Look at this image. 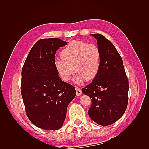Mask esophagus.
<instances>
[{
  "instance_id": "34e87169",
  "label": "esophagus",
  "mask_w": 149,
  "mask_h": 149,
  "mask_svg": "<svg viewBox=\"0 0 149 149\" xmlns=\"http://www.w3.org/2000/svg\"><path fill=\"white\" fill-rule=\"evenodd\" d=\"M75 89H76V94H77L78 96H79L81 94H82V91L78 87H75Z\"/></svg>"
}]
</instances>
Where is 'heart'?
Returning a JSON list of instances; mask_svg holds the SVG:
<instances>
[{
  "label": "heart",
  "instance_id": "b5f03b06",
  "mask_svg": "<svg viewBox=\"0 0 149 149\" xmlns=\"http://www.w3.org/2000/svg\"><path fill=\"white\" fill-rule=\"evenodd\" d=\"M60 55L61 58L55 60L54 65L58 75L65 81L70 79L74 70L77 71L74 79L76 83L93 79L100 70L101 51L94 43L80 40L70 42L62 49Z\"/></svg>",
  "mask_w": 149,
  "mask_h": 149
}]
</instances>
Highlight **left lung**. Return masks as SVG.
I'll return each mask as SVG.
<instances>
[{
  "label": "left lung",
  "mask_w": 149,
  "mask_h": 149,
  "mask_svg": "<svg viewBox=\"0 0 149 149\" xmlns=\"http://www.w3.org/2000/svg\"><path fill=\"white\" fill-rule=\"evenodd\" d=\"M92 35L97 39L101 51L100 68L92 83L81 91L92 101L88 110L90 118L107 126L124 114L128 104L129 81L123 59L114 45L101 34Z\"/></svg>",
  "instance_id": "left-lung-1"
}]
</instances>
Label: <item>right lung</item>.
<instances>
[{
	"mask_svg": "<svg viewBox=\"0 0 149 149\" xmlns=\"http://www.w3.org/2000/svg\"><path fill=\"white\" fill-rule=\"evenodd\" d=\"M66 44L57 38L39 40L22 70L21 94L26 116L45 130L61 127L67 107L76 94L73 86L61 80L54 65L56 51Z\"/></svg>",
	"mask_w": 149,
	"mask_h": 149,
	"instance_id": "obj_1",
	"label": "right lung"
}]
</instances>
